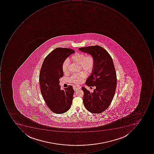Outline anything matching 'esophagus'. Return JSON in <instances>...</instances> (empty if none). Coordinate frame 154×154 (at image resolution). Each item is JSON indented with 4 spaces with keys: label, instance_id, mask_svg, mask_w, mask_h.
<instances>
[{
    "label": "esophagus",
    "instance_id": "esophagus-1",
    "mask_svg": "<svg viewBox=\"0 0 154 154\" xmlns=\"http://www.w3.org/2000/svg\"><path fill=\"white\" fill-rule=\"evenodd\" d=\"M73 89L75 91H76L80 89L81 88V87L80 85H74L73 87Z\"/></svg>",
    "mask_w": 154,
    "mask_h": 154
}]
</instances>
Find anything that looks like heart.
I'll list each match as a JSON object with an SVG mask.
<instances>
[{
  "label": "heart",
  "mask_w": 154,
  "mask_h": 154,
  "mask_svg": "<svg viewBox=\"0 0 154 154\" xmlns=\"http://www.w3.org/2000/svg\"><path fill=\"white\" fill-rule=\"evenodd\" d=\"M71 60L73 62L79 64L82 69L88 73H90L93 71L94 66V59L93 56L91 55L85 57V54L81 53H76L71 57ZM69 60H66L62 64V69L65 73L68 72ZM87 74L84 72H81L78 73L73 74L70 78V81L75 84L82 82L84 79L86 77Z\"/></svg>",
  "instance_id": "heart-1"
}]
</instances>
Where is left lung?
Returning a JSON list of instances; mask_svg holds the SVG:
<instances>
[{"mask_svg":"<svg viewBox=\"0 0 154 154\" xmlns=\"http://www.w3.org/2000/svg\"><path fill=\"white\" fill-rule=\"evenodd\" d=\"M81 51L93 56L94 66L85 82L88 87H96L91 93L85 87L84 105L89 112L100 113L106 110L113 99L117 87V75L111 55L100 46L79 48Z\"/></svg>","mask_w":154,"mask_h":154,"instance_id":"left-lung-1","label":"left lung"}]
</instances>
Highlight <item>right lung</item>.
Instances as JSON below:
<instances>
[{"label":"right lung","mask_w":154,"mask_h":154,"mask_svg":"<svg viewBox=\"0 0 154 154\" xmlns=\"http://www.w3.org/2000/svg\"><path fill=\"white\" fill-rule=\"evenodd\" d=\"M75 53L72 49L57 48L44 59L39 75L41 92L51 111L57 114L68 111L72 103L75 91L69 85L60 89V81L63 76L62 64L68 57Z\"/></svg>","instance_id":"1"}]
</instances>
